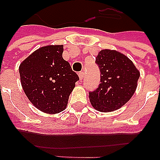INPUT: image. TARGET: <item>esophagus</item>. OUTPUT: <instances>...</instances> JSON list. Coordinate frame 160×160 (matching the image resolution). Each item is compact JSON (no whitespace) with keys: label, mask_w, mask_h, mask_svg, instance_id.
<instances>
[{"label":"esophagus","mask_w":160,"mask_h":160,"mask_svg":"<svg viewBox=\"0 0 160 160\" xmlns=\"http://www.w3.org/2000/svg\"><path fill=\"white\" fill-rule=\"evenodd\" d=\"M78 77L80 80H82V79H83V77H84V72H78Z\"/></svg>","instance_id":"esophagus-1"}]
</instances>
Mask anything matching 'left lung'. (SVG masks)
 Segmentation results:
<instances>
[{
    "label": "left lung",
    "instance_id": "8db88e82",
    "mask_svg": "<svg viewBox=\"0 0 160 160\" xmlns=\"http://www.w3.org/2000/svg\"><path fill=\"white\" fill-rule=\"evenodd\" d=\"M95 62L100 70V84L89 93L90 103L100 112L119 110L135 93L140 72L127 56L115 50H100Z\"/></svg>",
    "mask_w": 160,
    "mask_h": 160
}]
</instances>
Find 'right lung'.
<instances>
[{
	"mask_svg": "<svg viewBox=\"0 0 160 160\" xmlns=\"http://www.w3.org/2000/svg\"><path fill=\"white\" fill-rule=\"evenodd\" d=\"M62 44L39 48L19 66L22 89L38 110L57 114L67 108L78 76L62 57Z\"/></svg>",
	"mask_w": 160,
	"mask_h": 160,
	"instance_id": "1",
	"label": "right lung"
}]
</instances>
